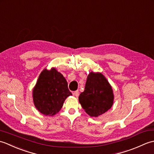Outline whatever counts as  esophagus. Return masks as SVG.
Instances as JSON below:
<instances>
[{"instance_id": "1", "label": "esophagus", "mask_w": 154, "mask_h": 154, "mask_svg": "<svg viewBox=\"0 0 154 154\" xmlns=\"http://www.w3.org/2000/svg\"><path fill=\"white\" fill-rule=\"evenodd\" d=\"M73 95L75 96L76 97H79V91H74V92H73Z\"/></svg>"}]
</instances>
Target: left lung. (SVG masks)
<instances>
[{
    "label": "left lung",
    "instance_id": "1",
    "mask_svg": "<svg viewBox=\"0 0 154 154\" xmlns=\"http://www.w3.org/2000/svg\"><path fill=\"white\" fill-rule=\"evenodd\" d=\"M114 99L112 86L106 78L100 72H90L85 90L79 97L85 112L91 117H98L112 107Z\"/></svg>",
    "mask_w": 154,
    "mask_h": 154
}]
</instances>
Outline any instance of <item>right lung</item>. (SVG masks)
<instances>
[{"instance_id": "1", "label": "right lung", "mask_w": 154, "mask_h": 154, "mask_svg": "<svg viewBox=\"0 0 154 154\" xmlns=\"http://www.w3.org/2000/svg\"><path fill=\"white\" fill-rule=\"evenodd\" d=\"M72 95L65 78L55 67L41 72L32 91L35 107L40 113L52 116L60 112L67 98Z\"/></svg>"}]
</instances>
